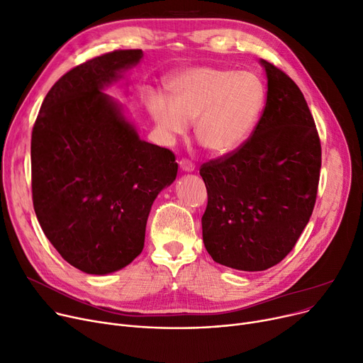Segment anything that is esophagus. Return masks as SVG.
Here are the masks:
<instances>
[{"label":"esophagus","mask_w":363,"mask_h":363,"mask_svg":"<svg viewBox=\"0 0 363 363\" xmlns=\"http://www.w3.org/2000/svg\"><path fill=\"white\" fill-rule=\"evenodd\" d=\"M179 167H181L182 172H186V174H191V172H194V169H196L194 163L186 160V159H182V160L179 162Z\"/></svg>","instance_id":"esophagus-1"}]
</instances>
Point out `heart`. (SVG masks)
Here are the masks:
<instances>
[{
  "label": "heart",
  "mask_w": 363,
  "mask_h": 363,
  "mask_svg": "<svg viewBox=\"0 0 363 363\" xmlns=\"http://www.w3.org/2000/svg\"><path fill=\"white\" fill-rule=\"evenodd\" d=\"M169 99L151 94L147 110L167 138L181 137L196 122L199 144L215 156L231 155L256 129L266 91L259 76L247 70L194 67L167 81Z\"/></svg>",
  "instance_id": "obj_1"
}]
</instances>
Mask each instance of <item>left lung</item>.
<instances>
[{
	"label": "left lung",
	"instance_id": "1",
	"mask_svg": "<svg viewBox=\"0 0 363 363\" xmlns=\"http://www.w3.org/2000/svg\"><path fill=\"white\" fill-rule=\"evenodd\" d=\"M259 63L268 95L252 138L200 169L206 250L245 272L269 269L293 250L312 216L320 170L318 130L301 91L274 65Z\"/></svg>",
	"mask_w": 363,
	"mask_h": 363
}]
</instances>
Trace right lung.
Listing matches in <instances>:
<instances>
[{"mask_svg":"<svg viewBox=\"0 0 363 363\" xmlns=\"http://www.w3.org/2000/svg\"><path fill=\"white\" fill-rule=\"evenodd\" d=\"M143 57L119 50L72 69L48 91L32 130L38 222L60 256L89 275L121 271L143 252L151 206L178 174L174 152L144 141L106 92Z\"/></svg>","mask_w":363,"mask_h":363,"instance_id":"add662e5","label":"right lung"}]
</instances>
